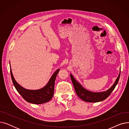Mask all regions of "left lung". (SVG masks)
<instances>
[{"instance_id": "8db88e82", "label": "left lung", "mask_w": 129, "mask_h": 129, "mask_svg": "<svg viewBox=\"0 0 129 129\" xmlns=\"http://www.w3.org/2000/svg\"><path fill=\"white\" fill-rule=\"evenodd\" d=\"M70 76L72 82L73 83L74 88H75V90L76 94H77V96L81 99L84 100V101H86V102L97 103L105 100L110 96V94L115 88V87H116L119 82L120 76V73L118 78H117L116 82H115V83L110 88H109L106 91L101 92H93L85 89L75 79L72 74H71Z\"/></svg>"}]
</instances>
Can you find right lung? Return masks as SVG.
I'll list each match as a JSON object with an SVG mask.
<instances>
[{
	"instance_id": "right-lung-1",
	"label": "right lung",
	"mask_w": 129,
	"mask_h": 129,
	"mask_svg": "<svg viewBox=\"0 0 129 129\" xmlns=\"http://www.w3.org/2000/svg\"><path fill=\"white\" fill-rule=\"evenodd\" d=\"M59 71V69L57 70L53 74L49 82L45 87L39 90H33L24 89L16 82L12 75L10 67L11 79L16 90L27 102L34 104H42L48 102L52 98L54 91L55 81Z\"/></svg>"
}]
</instances>
